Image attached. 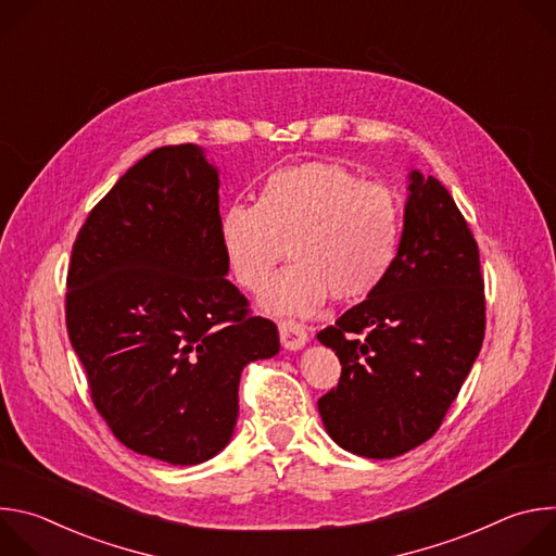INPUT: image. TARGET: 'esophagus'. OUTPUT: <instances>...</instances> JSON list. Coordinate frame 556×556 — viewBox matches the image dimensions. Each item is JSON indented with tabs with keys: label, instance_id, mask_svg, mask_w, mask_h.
Here are the masks:
<instances>
[{
	"label": "esophagus",
	"instance_id": "34e87169",
	"mask_svg": "<svg viewBox=\"0 0 556 556\" xmlns=\"http://www.w3.org/2000/svg\"><path fill=\"white\" fill-rule=\"evenodd\" d=\"M279 339L286 350H301L307 343V332L296 321H279Z\"/></svg>",
	"mask_w": 556,
	"mask_h": 556
}]
</instances>
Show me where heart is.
Instances as JSON below:
<instances>
[{
	"mask_svg": "<svg viewBox=\"0 0 556 556\" xmlns=\"http://www.w3.org/2000/svg\"><path fill=\"white\" fill-rule=\"evenodd\" d=\"M401 202L339 163H301L273 172L257 204L235 202L219 215V242L235 281L264 290L290 244L294 262L260 299L268 314L309 316L332 296L363 301L387 279L401 247Z\"/></svg>",
	"mask_w": 556,
	"mask_h": 556,
	"instance_id": "obj_1",
	"label": "heart"
}]
</instances>
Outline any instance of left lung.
<instances>
[{
    "label": "left lung",
    "mask_w": 556,
    "mask_h": 556,
    "mask_svg": "<svg viewBox=\"0 0 556 556\" xmlns=\"http://www.w3.org/2000/svg\"><path fill=\"white\" fill-rule=\"evenodd\" d=\"M401 247L382 286L316 334L341 361L319 399L345 451L399 457L427 442L478 358L486 328L478 242L433 176L409 174Z\"/></svg>",
    "instance_id": "left-lung-1"
}]
</instances>
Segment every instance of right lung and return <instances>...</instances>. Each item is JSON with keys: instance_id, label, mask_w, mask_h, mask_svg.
Segmentation results:
<instances>
[{"instance_id": "add662e5", "label": "right lung", "mask_w": 556, "mask_h": 556, "mask_svg": "<svg viewBox=\"0 0 556 556\" xmlns=\"http://www.w3.org/2000/svg\"><path fill=\"white\" fill-rule=\"evenodd\" d=\"M217 191L202 147L153 149L92 208L67 270L94 407L127 448L174 466L230 442L242 369L279 352L277 326L226 279Z\"/></svg>"}]
</instances>
